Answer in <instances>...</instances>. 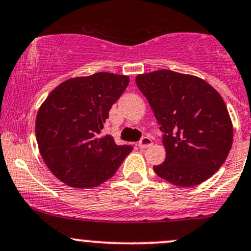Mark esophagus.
<instances>
[{
  "mask_svg": "<svg viewBox=\"0 0 251 251\" xmlns=\"http://www.w3.org/2000/svg\"><path fill=\"white\" fill-rule=\"evenodd\" d=\"M151 145H152L151 139L147 138V136H145V138H143L140 141H139L138 146L140 147V149H147V147L151 146Z\"/></svg>",
  "mask_w": 251,
  "mask_h": 251,
  "instance_id": "obj_1",
  "label": "esophagus"
}]
</instances>
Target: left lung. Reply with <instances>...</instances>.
<instances>
[{
  "mask_svg": "<svg viewBox=\"0 0 251 251\" xmlns=\"http://www.w3.org/2000/svg\"><path fill=\"white\" fill-rule=\"evenodd\" d=\"M135 82L164 133L165 161L154 165V173L182 187L213 176L233 143L231 117L218 90L200 77L172 70L138 75Z\"/></svg>",
  "mask_w": 251,
  "mask_h": 251,
  "instance_id": "1",
  "label": "left lung"
}]
</instances>
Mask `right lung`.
<instances>
[{"mask_svg":"<svg viewBox=\"0 0 251 251\" xmlns=\"http://www.w3.org/2000/svg\"><path fill=\"white\" fill-rule=\"evenodd\" d=\"M129 83L126 75L97 72L54 88L38 108V150L48 169L70 187L92 188L113 176L131 146L100 135L111 106Z\"/></svg>","mask_w":251,"mask_h":251,"instance_id":"add662e5","label":"right lung"}]
</instances>
